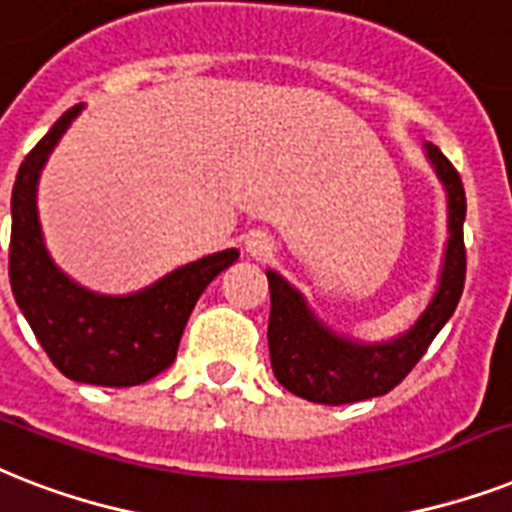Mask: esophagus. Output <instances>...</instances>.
Listing matches in <instances>:
<instances>
[{"instance_id":"1","label":"esophagus","mask_w":512,"mask_h":512,"mask_svg":"<svg viewBox=\"0 0 512 512\" xmlns=\"http://www.w3.org/2000/svg\"><path fill=\"white\" fill-rule=\"evenodd\" d=\"M245 253L253 256V259H267L269 253H272V240L264 232H251V235L245 237Z\"/></svg>"}]
</instances>
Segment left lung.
Instances as JSON below:
<instances>
[{"mask_svg": "<svg viewBox=\"0 0 512 512\" xmlns=\"http://www.w3.org/2000/svg\"><path fill=\"white\" fill-rule=\"evenodd\" d=\"M425 155L447 190L449 240L444 248L439 288L410 330L380 343H362L333 333L317 320L306 298L285 277L267 269L272 296L267 330L269 359L275 378L290 394L317 404H351L388 394L418 365L425 349L455 314L465 285L463 179L436 145L428 142Z\"/></svg>", "mask_w": 512, "mask_h": 512, "instance_id": "obj_1", "label": "left lung"}]
</instances>
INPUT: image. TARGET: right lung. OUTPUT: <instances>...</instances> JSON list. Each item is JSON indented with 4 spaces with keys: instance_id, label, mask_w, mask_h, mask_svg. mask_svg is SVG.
I'll list each match as a JSON object with an SVG mask.
<instances>
[{
    "instance_id": "1",
    "label": "right lung",
    "mask_w": 512,
    "mask_h": 512,
    "mask_svg": "<svg viewBox=\"0 0 512 512\" xmlns=\"http://www.w3.org/2000/svg\"><path fill=\"white\" fill-rule=\"evenodd\" d=\"M84 105L65 110L20 163L12 187L10 285L15 304L65 378L92 386H140L177 359L200 293L235 264V248L174 269L129 296H102L60 272L44 245L36 185L49 153Z\"/></svg>"
}]
</instances>
